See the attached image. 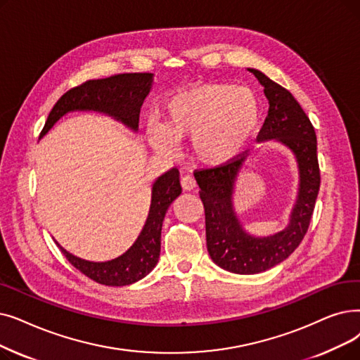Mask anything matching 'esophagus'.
Listing matches in <instances>:
<instances>
[{"mask_svg": "<svg viewBox=\"0 0 360 360\" xmlns=\"http://www.w3.org/2000/svg\"><path fill=\"white\" fill-rule=\"evenodd\" d=\"M181 185H182L184 190L191 191V190L195 188L197 184H195V179H194L191 175H184V176L181 178Z\"/></svg>", "mask_w": 360, "mask_h": 360, "instance_id": "obj_1", "label": "esophagus"}]
</instances>
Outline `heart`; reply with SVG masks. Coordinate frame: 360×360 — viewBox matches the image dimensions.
Segmentation results:
<instances>
[{
  "label": "heart",
  "mask_w": 360,
  "mask_h": 360,
  "mask_svg": "<svg viewBox=\"0 0 360 360\" xmlns=\"http://www.w3.org/2000/svg\"><path fill=\"white\" fill-rule=\"evenodd\" d=\"M260 123V101L253 89L231 84H198L166 100L162 122L147 128L150 144L172 151L191 139V153L210 167L232 162L252 143Z\"/></svg>",
  "instance_id": "b5f03b06"
}]
</instances>
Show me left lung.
I'll return each instance as SVG.
<instances>
[{"label": "left lung", "mask_w": 360, "mask_h": 360, "mask_svg": "<svg viewBox=\"0 0 360 360\" xmlns=\"http://www.w3.org/2000/svg\"><path fill=\"white\" fill-rule=\"evenodd\" d=\"M252 72L268 98L269 110L257 143L275 141L287 147L299 170V188L288 225L271 236H253L245 231L236 210L237 182L247 162L257 153L241 155L213 169L198 170L194 178L205 205L207 252L219 268L240 275H255L284 262L307 232L319 193L321 175L316 134L292 94L257 69Z\"/></svg>", "instance_id": "8db88e82"}]
</instances>
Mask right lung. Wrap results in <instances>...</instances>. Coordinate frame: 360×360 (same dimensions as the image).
<instances>
[{
	"instance_id": "obj_1",
	"label": "right lung",
	"mask_w": 360,
	"mask_h": 360,
	"mask_svg": "<svg viewBox=\"0 0 360 360\" xmlns=\"http://www.w3.org/2000/svg\"><path fill=\"white\" fill-rule=\"evenodd\" d=\"M154 84L153 73H123L105 79L88 81L68 91L61 97L45 122L41 132L44 138L54 124L72 112H96L122 123L134 134L138 132L141 105ZM182 193L179 170H167L151 186V202L147 221L135 243L123 255L105 262H92L77 257L60 247L61 253L84 275L103 285H131L147 276L160 256L162 225L169 206Z\"/></svg>"
}]
</instances>
